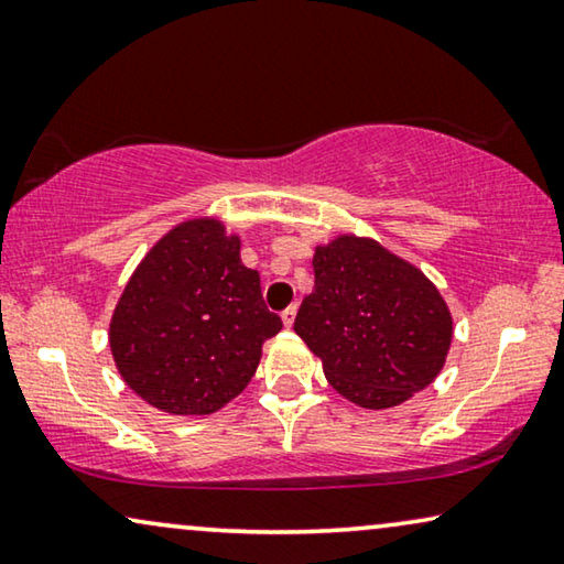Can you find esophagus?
Returning a JSON list of instances; mask_svg holds the SVG:
<instances>
[{
	"instance_id": "1",
	"label": "esophagus",
	"mask_w": 564,
	"mask_h": 564,
	"mask_svg": "<svg viewBox=\"0 0 564 564\" xmlns=\"http://www.w3.org/2000/svg\"><path fill=\"white\" fill-rule=\"evenodd\" d=\"M295 315H297V305H290V307L282 313V323L288 325V328H292V323H295Z\"/></svg>"
}]
</instances>
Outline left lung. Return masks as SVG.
<instances>
[{"label":"left lung","instance_id":"1","mask_svg":"<svg viewBox=\"0 0 564 564\" xmlns=\"http://www.w3.org/2000/svg\"><path fill=\"white\" fill-rule=\"evenodd\" d=\"M313 269L315 290L302 300L295 333L336 391L366 410H387L432 383L453 321L420 269L354 236L317 247Z\"/></svg>","mask_w":564,"mask_h":564}]
</instances>
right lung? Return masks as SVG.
Wrapping results in <instances>:
<instances>
[{
    "label": "right lung",
    "instance_id": "right-lung-1",
    "mask_svg": "<svg viewBox=\"0 0 564 564\" xmlns=\"http://www.w3.org/2000/svg\"><path fill=\"white\" fill-rule=\"evenodd\" d=\"M282 330L259 272L218 221H187L137 267L111 317L124 381L170 414H210L254 377L262 343Z\"/></svg>",
    "mask_w": 564,
    "mask_h": 564
}]
</instances>
